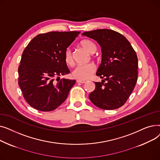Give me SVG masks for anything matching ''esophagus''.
I'll return each mask as SVG.
<instances>
[{
	"label": "esophagus",
	"mask_w": 160,
	"mask_h": 160,
	"mask_svg": "<svg viewBox=\"0 0 160 160\" xmlns=\"http://www.w3.org/2000/svg\"><path fill=\"white\" fill-rule=\"evenodd\" d=\"M77 82L78 83H84L86 82L85 80H77Z\"/></svg>",
	"instance_id": "obj_1"
}]
</instances>
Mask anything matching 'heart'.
I'll list each match as a JSON object with an SVG mask.
<instances>
[{"mask_svg": "<svg viewBox=\"0 0 160 160\" xmlns=\"http://www.w3.org/2000/svg\"><path fill=\"white\" fill-rule=\"evenodd\" d=\"M80 46L90 54H93L97 50V47L93 41L89 39H83L80 43ZM64 60L70 66L74 64V57L71 48H67L64 52ZM96 71L94 63H89L86 65H78L73 70L72 76L73 78L80 80H86L89 78Z\"/></svg>", "mask_w": 160, "mask_h": 160, "instance_id": "heart-1", "label": "heart"}]
</instances>
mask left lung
Listing matches in <instances>:
<instances>
[{
	"label": "left lung",
	"instance_id": "left-lung-1",
	"mask_svg": "<svg viewBox=\"0 0 160 160\" xmlns=\"http://www.w3.org/2000/svg\"><path fill=\"white\" fill-rule=\"evenodd\" d=\"M101 47L102 62L97 76L104 78L95 82L89 94L91 101L103 110H115L127 101L138 80V60L130 42L120 33L109 29L85 32Z\"/></svg>",
	"mask_w": 160,
	"mask_h": 160
}]
</instances>
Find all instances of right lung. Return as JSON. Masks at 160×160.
I'll use <instances>...</instances> for the list:
<instances>
[{
    "mask_svg": "<svg viewBox=\"0 0 160 160\" xmlns=\"http://www.w3.org/2000/svg\"><path fill=\"white\" fill-rule=\"evenodd\" d=\"M79 33L77 31L40 33L24 48L18 68V83L31 107L50 112L66 100L76 81L55 78L70 72L64 52Z\"/></svg>",
    "mask_w": 160,
    "mask_h": 160,
    "instance_id": "right-lung-1",
    "label": "right lung"
}]
</instances>
